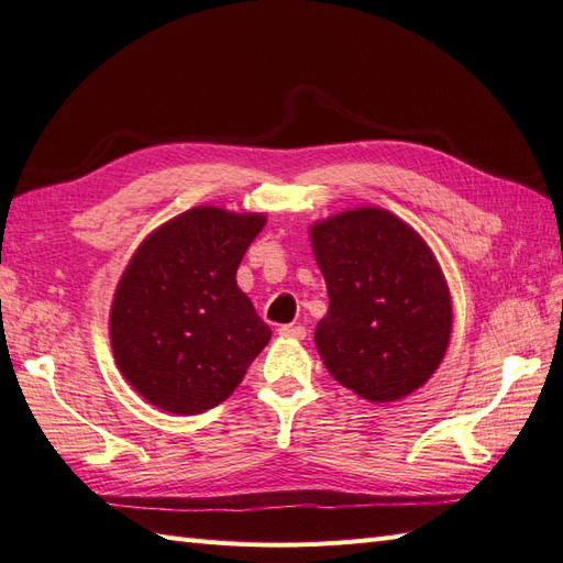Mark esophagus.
I'll use <instances>...</instances> for the list:
<instances>
[{"label": "esophagus", "instance_id": "obj_1", "mask_svg": "<svg viewBox=\"0 0 563 563\" xmlns=\"http://www.w3.org/2000/svg\"><path fill=\"white\" fill-rule=\"evenodd\" d=\"M278 333H280L283 338L305 340V338H307V328H305V325H292V323H287V325H280V328H278Z\"/></svg>", "mask_w": 563, "mask_h": 563}]
</instances>
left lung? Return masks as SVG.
I'll list each match as a JSON object with an SVG mask.
<instances>
[{"mask_svg":"<svg viewBox=\"0 0 563 563\" xmlns=\"http://www.w3.org/2000/svg\"><path fill=\"white\" fill-rule=\"evenodd\" d=\"M330 307L313 342L330 376L376 405L419 390L452 338V297L435 254L380 207L309 228Z\"/></svg>","mask_w":563,"mask_h":563,"instance_id":"left-lung-1","label":"left lung"}]
</instances>
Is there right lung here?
Instances as JSON below:
<instances>
[{
    "instance_id": "1",
    "label": "right lung",
    "mask_w": 563,
    "mask_h": 563,
    "mask_svg": "<svg viewBox=\"0 0 563 563\" xmlns=\"http://www.w3.org/2000/svg\"><path fill=\"white\" fill-rule=\"evenodd\" d=\"M264 213L195 207L140 242L109 313L121 376L156 409L201 413L235 393L271 340L238 266Z\"/></svg>"
}]
</instances>
